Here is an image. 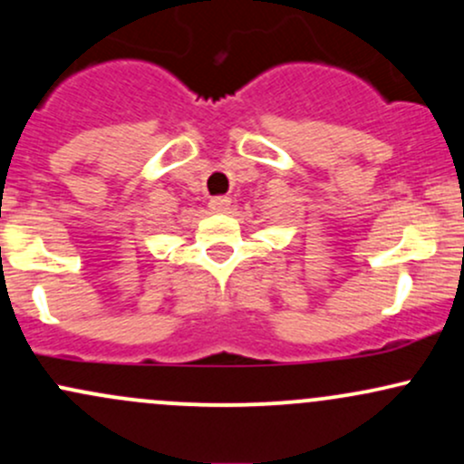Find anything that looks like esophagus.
<instances>
[{
  "label": "esophagus",
  "mask_w": 464,
  "mask_h": 464,
  "mask_svg": "<svg viewBox=\"0 0 464 464\" xmlns=\"http://www.w3.org/2000/svg\"><path fill=\"white\" fill-rule=\"evenodd\" d=\"M228 207H231V198L227 196H216L208 200V208H211L213 213H227Z\"/></svg>",
  "instance_id": "34e87169"
}]
</instances>
